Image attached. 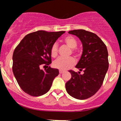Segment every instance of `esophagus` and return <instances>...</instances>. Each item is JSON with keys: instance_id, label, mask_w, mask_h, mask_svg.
I'll list each match as a JSON object with an SVG mask.
<instances>
[{"instance_id": "1", "label": "esophagus", "mask_w": 121, "mask_h": 121, "mask_svg": "<svg viewBox=\"0 0 121 121\" xmlns=\"http://www.w3.org/2000/svg\"><path fill=\"white\" fill-rule=\"evenodd\" d=\"M59 73H60V74H63L64 73V71H63V70H60Z\"/></svg>"}]
</instances>
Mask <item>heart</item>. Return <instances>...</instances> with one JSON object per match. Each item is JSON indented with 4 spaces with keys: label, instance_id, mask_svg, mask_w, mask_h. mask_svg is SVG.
Wrapping results in <instances>:
<instances>
[{
    "label": "heart",
    "instance_id": "heart-1",
    "mask_svg": "<svg viewBox=\"0 0 121 121\" xmlns=\"http://www.w3.org/2000/svg\"><path fill=\"white\" fill-rule=\"evenodd\" d=\"M64 42L69 48H71L73 53H75L74 48L78 45L77 40L73 36H67L63 40ZM50 54L52 57H56L58 55V45L56 43H53L50 49ZM75 60L73 58H58L53 63V65L56 68L60 70H66L74 65Z\"/></svg>",
    "mask_w": 121,
    "mask_h": 121
}]
</instances>
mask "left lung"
Instances as JSON below:
<instances>
[{
  "label": "left lung",
  "instance_id": "8db88e82",
  "mask_svg": "<svg viewBox=\"0 0 121 121\" xmlns=\"http://www.w3.org/2000/svg\"><path fill=\"white\" fill-rule=\"evenodd\" d=\"M68 33L82 42V53L76 68L84 74L69 71L71 78L66 83V90L73 98L85 100L95 95L103 84L109 66L108 53L103 42L93 32L78 29Z\"/></svg>",
  "mask_w": 121,
  "mask_h": 121
}]
</instances>
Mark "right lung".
Returning a JSON list of instances; mask_svg holds the SVG:
<instances>
[{"label": "right lung", "mask_w": 121, "mask_h": 121, "mask_svg": "<svg viewBox=\"0 0 121 121\" xmlns=\"http://www.w3.org/2000/svg\"><path fill=\"white\" fill-rule=\"evenodd\" d=\"M65 31H37L21 40L13 54V73L18 85L25 93L39 97L50 90L59 74L58 69L42 70L40 66L52 63L50 49Z\"/></svg>", "instance_id": "1"}]
</instances>
